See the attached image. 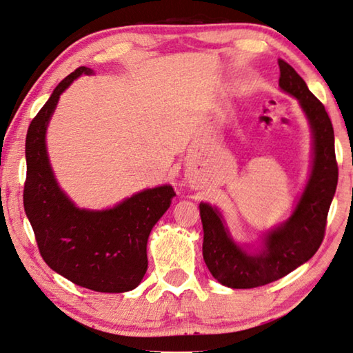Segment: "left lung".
Segmentation results:
<instances>
[{"label": "left lung", "mask_w": 353, "mask_h": 353, "mask_svg": "<svg viewBox=\"0 0 353 353\" xmlns=\"http://www.w3.org/2000/svg\"><path fill=\"white\" fill-rule=\"evenodd\" d=\"M280 88L296 97L313 131V169L292 216L270 230L261 250L247 252L231 239L221 212L200 203L203 223V259L212 276L233 290L264 286L307 263L325 236L328 210L338 184L332 120L322 103L290 63L279 59Z\"/></svg>", "instance_id": "obj_1"}]
</instances>
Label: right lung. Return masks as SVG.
<instances>
[{
    "mask_svg": "<svg viewBox=\"0 0 353 353\" xmlns=\"http://www.w3.org/2000/svg\"><path fill=\"white\" fill-rule=\"evenodd\" d=\"M83 73L94 70L79 67L63 78L28 128L23 205L40 255L54 272L97 292H126L145 275L150 231L176 194L164 184L111 210L88 211L74 206L57 186L46 153V126L62 92Z\"/></svg>",
    "mask_w": 353,
    "mask_h": 353,
    "instance_id": "add662e5",
    "label": "right lung"
}]
</instances>
